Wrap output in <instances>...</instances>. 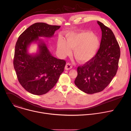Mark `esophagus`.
I'll return each mask as SVG.
<instances>
[{
  "mask_svg": "<svg viewBox=\"0 0 131 131\" xmlns=\"http://www.w3.org/2000/svg\"><path fill=\"white\" fill-rule=\"evenodd\" d=\"M72 67H73L72 65H71L70 63H67L65 67V69L66 70H69V69H72Z\"/></svg>",
  "mask_w": 131,
  "mask_h": 131,
  "instance_id": "1",
  "label": "esophagus"
}]
</instances>
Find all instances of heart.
I'll use <instances>...</instances> for the list:
<instances>
[{
	"mask_svg": "<svg viewBox=\"0 0 131 131\" xmlns=\"http://www.w3.org/2000/svg\"><path fill=\"white\" fill-rule=\"evenodd\" d=\"M100 45L98 38L91 32L72 33L66 36V42L59 40L57 49L62 55L70 54L74 49V55L78 62L85 63L96 55Z\"/></svg>",
	"mask_w": 131,
	"mask_h": 131,
	"instance_id": "b5f03b06",
	"label": "heart"
}]
</instances>
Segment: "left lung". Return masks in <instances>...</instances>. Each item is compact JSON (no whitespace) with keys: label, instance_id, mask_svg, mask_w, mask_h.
<instances>
[{"label":"left lung","instance_id":"left-lung-1","mask_svg":"<svg viewBox=\"0 0 131 131\" xmlns=\"http://www.w3.org/2000/svg\"><path fill=\"white\" fill-rule=\"evenodd\" d=\"M102 31L100 48L91 59L77 68L75 85L81 91L93 94L102 91L115 76L120 49L112 30L97 21Z\"/></svg>","mask_w":131,"mask_h":131}]
</instances>
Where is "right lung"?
I'll list each match as a JSON object with an SVG mask.
<instances>
[{"label":"right lung","mask_w":131,"mask_h":131,"mask_svg":"<svg viewBox=\"0 0 131 131\" xmlns=\"http://www.w3.org/2000/svg\"><path fill=\"white\" fill-rule=\"evenodd\" d=\"M61 26L38 22L30 26L19 36L16 46L14 66L21 85L29 92L42 95L56 85L63 72L66 62L52 56L45 43L39 37L51 38ZM33 42L38 43L34 54L27 49Z\"/></svg>","instance_id":"add662e5"}]
</instances>
